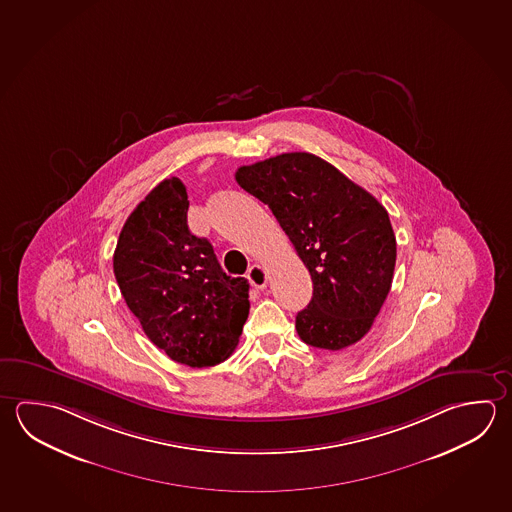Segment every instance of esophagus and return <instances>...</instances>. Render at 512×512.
<instances>
[{"label":"esophagus","mask_w":512,"mask_h":512,"mask_svg":"<svg viewBox=\"0 0 512 512\" xmlns=\"http://www.w3.org/2000/svg\"><path fill=\"white\" fill-rule=\"evenodd\" d=\"M247 278L251 281L254 289H263L267 285V270L263 269L261 265H252L247 272Z\"/></svg>","instance_id":"1"}]
</instances>
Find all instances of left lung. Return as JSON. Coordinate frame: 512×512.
I'll return each mask as SVG.
<instances>
[{"mask_svg": "<svg viewBox=\"0 0 512 512\" xmlns=\"http://www.w3.org/2000/svg\"><path fill=\"white\" fill-rule=\"evenodd\" d=\"M234 177L269 205L310 272L312 299L296 316L301 341L335 352L363 339L388 298L397 260L388 211L305 151L242 166Z\"/></svg>", "mask_w": 512, "mask_h": 512, "instance_id": "obj_1", "label": "left lung"}]
</instances>
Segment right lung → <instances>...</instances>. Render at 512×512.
I'll return each instance as SVG.
<instances>
[{
  "mask_svg": "<svg viewBox=\"0 0 512 512\" xmlns=\"http://www.w3.org/2000/svg\"><path fill=\"white\" fill-rule=\"evenodd\" d=\"M186 186L162 180L122 227L113 272L149 341L175 363L204 368L233 354L249 316V283L187 227Z\"/></svg>",
  "mask_w": 512,
  "mask_h": 512,
  "instance_id": "add662e5",
  "label": "right lung"
}]
</instances>
